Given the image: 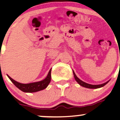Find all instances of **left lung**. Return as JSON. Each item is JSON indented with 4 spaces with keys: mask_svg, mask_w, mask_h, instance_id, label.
<instances>
[{
    "mask_svg": "<svg viewBox=\"0 0 120 120\" xmlns=\"http://www.w3.org/2000/svg\"><path fill=\"white\" fill-rule=\"evenodd\" d=\"M73 74H74V78H75V81H76L78 83L81 85V86L85 87H86V88H89V89H98V88L101 87H103L104 86H105L106 84H107L109 82V81H107V82H105V83L101 84V85H90V84L87 83H86V82H83V81H81V79H79V78L77 77V75H75V73L74 72V71H73Z\"/></svg>",
    "mask_w": 120,
    "mask_h": 120,
    "instance_id": "obj_1",
    "label": "left lung"
}]
</instances>
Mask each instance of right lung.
Instances as JSON below:
<instances>
[{
	"instance_id": "add662e5",
	"label": "right lung",
	"mask_w": 120,
	"mask_h": 120,
	"mask_svg": "<svg viewBox=\"0 0 120 120\" xmlns=\"http://www.w3.org/2000/svg\"><path fill=\"white\" fill-rule=\"evenodd\" d=\"M51 69L49 70L47 76L43 80L39 81V82L27 84L19 83V82L12 79V78H11L8 75H7V76L10 79V80L13 82V83L14 84L15 86L17 87V88H19L22 91L25 92V93H34V92L39 91L43 90V89H46L47 87L49 82H50L51 78Z\"/></svg>"
}]
</instances>
